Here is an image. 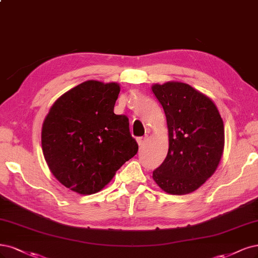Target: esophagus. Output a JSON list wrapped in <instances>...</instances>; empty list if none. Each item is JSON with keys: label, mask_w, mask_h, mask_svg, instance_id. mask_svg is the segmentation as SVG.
Masks as SVG:
<instances>
[{"label": "esophagus", "mask_w": 258, "mask_h": 258, "mask_svg": "<svg viewBox=\"0 0 258 258\" xmlns=\"http://www.w3.org/2000/svg\"><path fill=\"white\" fill-rule=\"evenodd\" d=\"M146 140H147L146 138H139V139H138V144H139V146H140V147L143 146V145L145 144Z\"/></svg>", "instance_id": "34e87169"}]
</instances>
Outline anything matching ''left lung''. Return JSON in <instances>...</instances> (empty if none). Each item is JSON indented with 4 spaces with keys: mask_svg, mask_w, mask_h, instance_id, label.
<instances>
[{
    "mask_svg": "<svg viewBox=\"0 0 258 258\" xmlns=\"http://www.w3.org/2000/svg\"><path fill=\"white\" fill-rule=\"evenodd\" d=\"M152 90L168 128L167 156L153 178L166 193L193 192L219 165L224 148L223 120L211 99L188 84L167 82Z\"/></svg>",
    "mask_w": 258,
    "mask_h": 258,
    "instance_id": "obj_1",
    "label": "left lung"
}]
</instances>
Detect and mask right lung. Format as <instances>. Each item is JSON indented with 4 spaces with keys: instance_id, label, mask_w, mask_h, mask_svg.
<instances>
[{
    "instance_id": "add662e5",
    "label": "right lung",
    "mask_w": 258,
    "mask_h": 258,
    "mask_svg": "<svg viewBox=\"0 0 258 258\" xmlns=\"http://www.w3.org/2000/svg\"><path fill=\"white\" fill-rule=\"evenodd\" d=\"M119 91L117 83L83 82L60 96L43 121L41 145L48 166L61 184L79 194L100 191L138 153L129 118L114 113Z\"/></svg>"
}]
</instances>
